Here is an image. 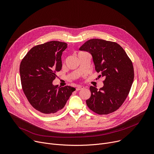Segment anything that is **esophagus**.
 <instances>
[{"mask_svg": "<svg viewBox=\"0 0 154 154\" xmlns=\"http://www.w3.org/2000/svg\"><path fill=\"white\" fill-rule=\"evenodd\" d=\"M84 88V86H82V85H79L78 86L77 88H76V91H79V90H81L82 89Z\"/></svg>", "mask_w": 154, "mask_h": 154, "instance_id": "1", "label": "esophagus"}]
</instances>
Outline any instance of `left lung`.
<instances>
[{
    "label": "left lung",
    "instance_id": "8db88e82",
    "mask_svg": "<svg viewBox=\"0 0 154 154\" xmlns=\"http://www.w3.org/2000/svg\"><path fill=\"white\" fill-rule=\"evenodd\" d=\"M80 51L89 52L95 69L103 77V86L97 90L91 86V97L87 106L99 115L113 113L122 105L130 90L134 79L133 64L118 43L100 39L85 42Z\"/></svg>",
    "mask_w": 154,
    "mask_h": 154
}]
</instances>
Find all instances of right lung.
<instances>
[{
  "label": "right lung",
  "mask_w": 154,
  "mask_h": 154,
  "mask_svg": "<svg viewBox=\"0 0 154 154\" xmlns=\"http://www.w3.org/2000/svg\"><path fill=\"white\" fill-rule=\"evenodd\" d=\"M66 42L49 41L32 48L20 64L23 91L32 106L45 114H55L66 103L75 90L70 86L58 87L52 82L62 67L61 55Z\"/></svg>",
  "instance_id": "obj_1"
}]
</instances>
